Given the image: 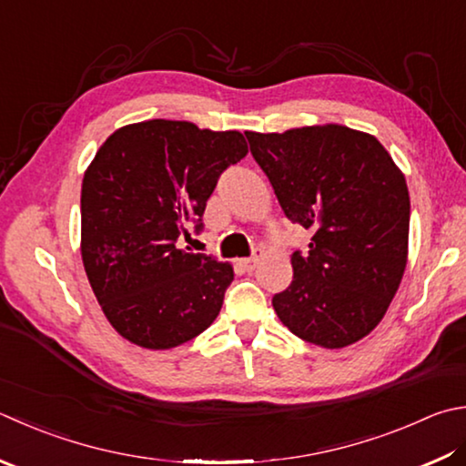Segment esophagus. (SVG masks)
<instances>
[{
    "label": "esophagus",
    "instance_id": "34e87169",
    "mask_svg": "<svg viewBox=\"0 0 466 466\" xmlns=\"http://www.w3.org/2000/svg\"><path fill=\"white\" fill-rule=\"evenodd\" d=\"M259 259H261V249H256V253H253L251 258H245V259L237 261V268L243 269V271H253L259 263Z\"/></svg>",
    "mask_w": 466,
    "mask_h": 466
}]
</instances>
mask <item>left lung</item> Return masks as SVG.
I'll return each instance as SVG.
<instances>
[{"instance_id":"obj_1","label":"left lung","mask_w":466,"mask_h":466,"mask_svg":"<svg viewBox=\"0 0 466 466\" xmlns=\"http://www.w3.org/2000/svg\"><path fill=\"white\" fill-rule=\"evenodd\" d=\"M245 136L284 215L312 229L309 253H292V284L271 298L278 319L312 345H353L381 322L406 269V178L373 136L345 126Z\"/></svg>"}]
</instances>
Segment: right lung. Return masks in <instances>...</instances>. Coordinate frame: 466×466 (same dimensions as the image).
I'll return each instance as SVG.
<instances>
[{
  "label": "right lung",
  "instance_id": "right-lung-1",
  "mask_svg": "<svg viewBox=\"0 0 466 466\" xmlns=\"http://www.w3.org/2000/svg\"><path fill=\"white\" fill-rule=\"evenodd\" d=\"M248 154L239 131L150 119L105 139L85 172L81 256L101 309L121 337L172 349L217 319L233 282L229 261L178 249L221 174Z\"/></svg>",
  "mask_w": 466,
  "mask_h": 466
}]
</instances>
